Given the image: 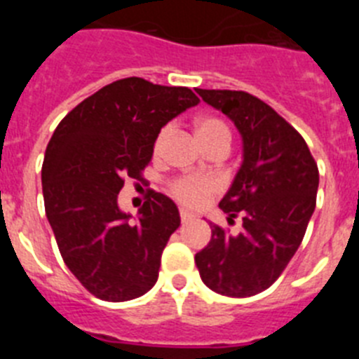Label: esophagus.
<instances>
[{"mask_svg":"<svg viewBox=\"0 0 359 359\" xmlns=\"http://www.w3.org/2000/svg\"><path fill=\"white\" fill-rule=\"evenodd\" d=\"M180 217H182V223H189V221L194 219V214H190L187 210H180Z\"/></svg>","mask_w":359,"mask_h":359,"instance_id":"1","label":"esophagus"}]
</instances>
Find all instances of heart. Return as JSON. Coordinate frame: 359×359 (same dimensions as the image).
<instances>
[{"mask_svg":"<svg viewBox=\"0 0 359 359\" xmlns=\"http://www.w3.org/2000/svg\"><path fill=\"white\" fill-rule=\"evenodd\" d=\"M198 135L205 147H212L217 144H231V131L228 128V123L223 122L217 116H201L196 123ZM170 128L165 126L160 133H158L156 140H154V154H160L163 151V145L169 138ZM214 183L205 177L196 176H183L177 177L170 183V192L177 201H182L187 207H199L205 203V199L214 192Z\"/></svg>","mask_w":359,"mask_h":359,"instance_id":"b5f03b06","label":"heart"}]
</instances>
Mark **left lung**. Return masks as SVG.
Returning a JSON list of instances; mask_svg holds the SVG:
<instances>
[{
    "label": "left lung",
    "mask_w": 359,
    "mask_h": 359,
    "mask_svg": "<svg viewBox=\"0 0 359 359\" xmlns=\"http://www.w3.org/2000/svg\"><path fill=\"white\" fill-rule=\"evenodd\" d=\"M236 123L243 163L219 207L243 230L231 236L214 224L194 261L201 280L226 297L268 290L298 250L316 207L318 167L300 133L273 107L246 91L196 90Z\"/></svg>",
    "instance_id": "8db88e82"
}]
</instances>
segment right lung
<instances>
[{
  "instance_id": "1",
  "label": "right lung",
  "mask_w": 359,
  "mask_h": 359,
  "mask_svg": "<svg viewBox=\"0 0 359 359\" xmlns=\"http://www.w3.org/2000/svg\"><path fill=\"white\" fill-rule=\"evenodd\" d=\"M198 102L189 88L120 79L73 107L50 138L41 170L46 217L62 261L100 300L126 302L156 284L180 212L151 190L133 223L118 192L126 180L144 182L158 133Z\"/></svg>"
}]
</instances>
